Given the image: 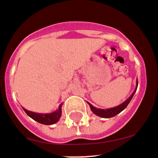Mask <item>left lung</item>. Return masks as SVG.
<instances>
[{
	"label": "left lung",
	"instance_id": "obj_1",
	"mask_svg": "<svg viewBox=\"0 0 158 158\" xmlns=\"http://www.w3.org/2000/svg\"><path fill=\"white\" fill-rule=\"evenodd\" d=\"M137 86H138V80L136 81V88L135 89V91H133V93L132 94L131 97L127 99L126 101H124V103H121V105L115 107V108H112V109H108V110H100V109H97L95 107H94L91 103H89L88 102V103L90 106V108L94 113L95 115L100 116V117L102 118H111L113 117V116H115L116 115H118V113H120L121 111H123L126 107L127 106V105L129 104V103L131 102V99L133 98V95H134L135 92H136V89H137Z\"/></svg>",
	"mask_w": 158,
	"mask_h": 158
}]
</instances>
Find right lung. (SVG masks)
<instances>
[{
	"mask_svg": "<svg viewBox=\"0 0 158 158\" xmlns=\"http://www.w3.org/2000/svg\"><path fill=\"white\" fill-rule=\"evenodd\" d=\"M23 110L26 112V114L31 118L37 121L40 124H46V125H50V124H53L58 122V121L60 119V115H61V104L60 105L58 110L49 114H39L27 111L24 108Z\"/></svg>",
	"mask_w": 158,
	"mask_h": 158,
	"instance_id": "1",
	"label": "right lung"
}]
</instances>
